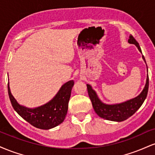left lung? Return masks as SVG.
Segmentation results:
<instances>
[{
    "label": "left lung",
    "instance_id": "obj_1",
    "mask_svg": "<svg viewBox=\"0 0 155 155\" xmlns=\"http://www.w3.org/2000/svg\"><path fill=\"white\" fill-rule=\"evenodd\" d=\"M128 43L135 44L138 49V50L141 52L139 44L136 41V40L132 35H130ZM142 58H143V60L146 63L143 55L142 56ZM147 72H148V68H147ZM87 87L89 97L91 100L94 110L99 117L107 120L114 121V122H122V121L127 120L130 117L134 114L137 110L141 106V105L144 102L149 90V76L147 74L146 85L143 91L140 92V95H138L135 98L130 99V100L121 103V104L113 105L104 104L98 98L95 90H92V87L90 84H87Z\"/></svg>",
    "mask_w": 155,
    "mask_h": 155
}]
</instances>
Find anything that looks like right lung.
<instances>
[{
    "instance_id": "obj_1",
    "label": "right lung",
    "mask_w": 155,
    "mask_h": 155,
    "mask_svg": "<svg viewBox=\"0 0 155 155\" xmlns=\"http://www.w3.org/2000/svg\"><path fill=\"white\" fill-rule=\"evenodd\" d=\"M74 84L73 80L64 84L52 100L35 108L19 105L11 93L8 83V92L12 106L19 116L37 128L49 130L59 125L65 120Z\"/></svg>"
}]
</instances>
